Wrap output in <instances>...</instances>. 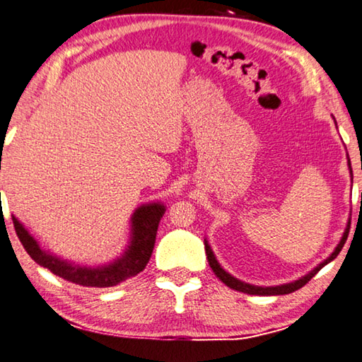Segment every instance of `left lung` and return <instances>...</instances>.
<instances>
[{"label": "left lung", "instance_id": "8db88e82", "mask_svg": "<svg viewBox=\"0 0 362 362\" xmlns=\"http://www.w3.org/2000/svg\"><path fill=\"white\" fill-rule=\"evenodd\" d=\"M348 166H350V163H348ZM350 173H351V166H350ZM348 233H350V221H348V225L345 228V233L344 235H341V239L339 242V245L336 247V250L331 253L329 258H326L323 262H320V264L313 269V271L308 272L307 275H304V277H300L299 280H294L291 281V284H285V285H277V286H256V285H250V284H245V281H240L235 277H233L231 274H228L225 269H223L220 266V262L216 261L215 255L212 252V248H210L209 242L204 239V247H206V255H207V259H209V266L212 267V271L215 272L216 277H218L223 284H225L226 286L233 288V290L235 291H240V293H247V294H256V296H279V294H290L296 290H299V288L304 286L305 284H308L310 281L312 277H315L317 275L318 271H321L327 262H331L334 258H337V255L340 253L341 247L345 245L346 242V238H348Z\"/></svg>", "mask_w": 362, "mask_h": 362}]
</instances>
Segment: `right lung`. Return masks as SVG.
<instances>
[{"instance_id": "obj_1", "label": "right lung", "mask_w": 362, "mask_h": 362, "mask_svg": "<svg viewBox=\"0 0 362 362\" xmlns=\"http://www.w3.org/2000/svg\"><path fill=\"white\" fill-rule=\"evenodd\" d=\"M166 207L161 202L142 204L134 210L131 216V239L120 258L104 266L87 267L72 264L69 261L60 259L58 256L41 248L37 240L26 231V228L12 215L16 233L21 239L26 253L35 259L39 266L47 267L52 274L68 281L82 286L107 288L122 284L129 277H134L146 269L152 256L158 223L163 218Z\"/></svg>"}]
</instances>
